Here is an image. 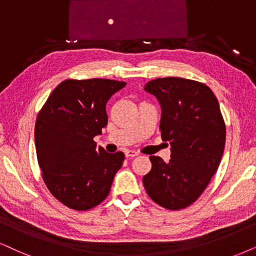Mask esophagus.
Instances as JSON below:
<instances>
[{
    "label": "esophagus",
    "mask_w": 256,
    "mask_h": 256,
    "mask_svg": "<svg viewBox=\"0 0 256 256\" xmlns=\"http://www.w3.org/2000/svg\"><path fill=\"white\" fill-rule=\"evenodd\" d=\"M125 156L128 158H134L136 156H138V152L132 151V150H128V151H125Z\"/></svg>",
    "instance_id": "esophagus-1"
}]
</instances>
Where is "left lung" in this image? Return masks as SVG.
Masks as SVG:
<instances>
[{
  "mask_svg": "<svg viewBox=\"0 0 256 256\" xmlns=\"http://www.w3.org/2000/svg\"><path fill=\"white\" fill-rule=\"evenodd\" d=\"M144 90L160 102L162 139L171 146L169 162L150 156L144 188L163 208H186L204 192L224 150L226 124L218 98L204 84L174 76L151 80Z\"/></svg>",
  "mask_w": 256,
  "mask_h": 256,
  "instance_id": "obj_1",
  "label": "left lung"
}]
</instances>
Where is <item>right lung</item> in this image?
Instances as JSON below:
<instances>
[{"instance_id": "1", "label": "right lung", "mask_w": 256, "mask_h": 256, "mask_svg": "<svg viewBox=\"0 0 256 256\" xmlns=\"http://www.w3.org/2000/svg\"><path fill=\"white\" fill-rule=\"evenodd\" d=\"M126 85L110 79H67L48 96L35 122L42 178L52 195L74 210L100 204L124 162L93 140L108 125L106 102Z\"/></svg>"}]
</instances>
